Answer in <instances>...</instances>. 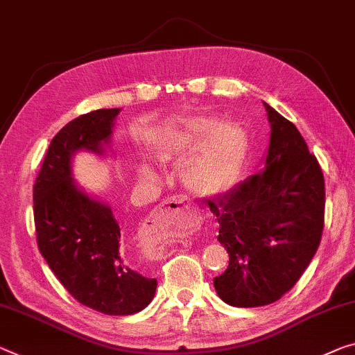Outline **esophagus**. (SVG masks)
Instances as JSON below:
<instances>
[{
  "label": "esophagus",
  "instance_id": "obj_1",
  "mask_svg": "<svg viewBox=\"0 0 355 355\" xmlns=\"http://www.w3.org/2000/svg\"><path fill=\"white\" fill-rule=\"evenodd\" d=\"M184 217L187 222L195 220V211L192 208L190 200L185 196L176 195L166 198L159 208L150 212V216L147 217L143 228H141V239H143L144 246L149 250L155 249V234L160 230L163 225H166L168 222H171L178 217Z\"/></svg>",
  "mask_w": 355,
  "mask_h": 355
}]
</instances>
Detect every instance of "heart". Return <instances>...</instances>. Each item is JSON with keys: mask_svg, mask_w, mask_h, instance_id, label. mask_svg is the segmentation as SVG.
<instances>
[{"mask_svg": "<svg viewBox=\"0 0 355 355\" xmlns=\"http://www.w3.org/2000/svg\"><path fill=\"white\" fill-rule=\"evenodd\" d=\"M195 135L209 132L208 123H196ZM238 133L233 127H222L212 136L198 159L187 171L189 187L198 195L222 193L230 187L236 173Z\"/></svg>", "mask_w": 355, "mask_h": 355, "instance_id": "b5f03b06", "label": "heart"}]
</instances>
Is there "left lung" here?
<instances>
[{"label": "left lung", "instance_id": "obj_1", "mask_svg": "<svg viewBox=\"0 0 355 355\" xmlns=\"http://www.w3.org/2000/svg\"><path fill=\"white\" fill-rule=\"evenodd\" d=\"M271 125L265 170L208 201L219 220L228 268L217 295L238 308L275 303L297 284L319 248L325 184L295 125L263 103Z\"/></svg>", "mask_w": 355, "mask_h": 355}]
</instances>
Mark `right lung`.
<instances>
[{"mask_svg": "<svg viewBox=\"0 0 355 355\" xmlns=\"http://www.w3.org/2000/svg\"><path fill=\"white\" fill-rule=\"evenodd\" d=\"M121 109L83 114L53 136L33 185L36 241L49 268L84 306L109 315L139 313L154 298L157 279L128 268L121 257V227L109 206L73 182L71 157L103 154Z\"/></svg>", "mask_w": 355, "mask_h": 355, "instance_id": "right-lung-1", "label": "right lung"}]
</instances>
